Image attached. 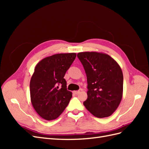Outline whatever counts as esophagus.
Returning a JSON list of instances; mask_svg holds the SVG:
<instances>
[{
	"mask_svg": "<svg viewBox=\"0 0 149 149\" xmlns=\"http://www.w3.org/2000/svg\"><path fill=\"white\" fill-rule=\"evenodd\" d=\"M73 93L74 94H78L80 93V91H74Z\"/></svg>",
	"mask_w": 149,
	"mask_h": 149,
	"instance_id": "esophagus-1",
	"label": "esophagus"
}]
</instances>
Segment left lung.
<instances>
[{"instance_id":"8db88e82","label":"left lung","mask_w":149,"mask_h":149,"mask_svg":"<svg viewBox=\"0 0 149 149\" xmlns=\"http://www.w3.org/2000/svg\"><path fill=\"white\" fill-rule=\"evenodd\" d=\"M77 56L87 76L88 98L83 104L98 118H107L117 109L123 94V74L117 61L107 54L79 52Z\"/></svg>"}]
</instances>
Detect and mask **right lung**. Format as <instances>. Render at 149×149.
<instances>
[{
  "label": "right lung",
  "mask_w": 149,
  "mask_h": 149,
  "mask_svg": "<svg viewBox=\"0 0 149 149\" xmlns=\"http://www.w3.org/2000/svg\"><path fill=\"white\" fill-rule=\"evenodd\" d=\"M76 56L75 53L46 57L35 66L30 83V100L37 114L47 120L56 119L69 104L72 93L64 78Z\"/></svg>",
  "instance_id": "right-lung-1"
}]
</instances>
